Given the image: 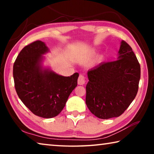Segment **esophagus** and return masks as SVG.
I'll list each match as a JSON object with an SVG mask.
<instances>
[{
	"mask_svg": "<svg viewBox=\"0 0 154 154\" xmlns=\"http://www.w3.org/2000/svg\"><path fill=\"white\" fill-rule=\"evenodd\" d=\"M78 85H83L85 83V77L83 75H80L77 81Z\"/></svg>",
	"mask_w": 154,
	"mask_h": 154,
	"instance_id": "34e87169",
	"label": "esophagus"
}]
</instances>
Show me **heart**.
Returning a JSON list of instances; mask_svg holds the SVG:
<instances>
[{
    "label": "heart",
    "mask_w": 154,
    "mask_h": 154,
    "mask_svg": "<svg viewBox=\"0 0 154 154\" xmlns=\"http://www.w3.org/2000/svg\"><path fill=\"white\" fill-rule=\"evenodd\" d=\"M92 54L94 53V51H92Z\"/></svg>",
    "instance_id": "obj_1"
}]
</instances>
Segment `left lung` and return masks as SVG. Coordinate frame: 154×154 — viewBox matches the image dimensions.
<instances>
[{
    "mask_svg": "<svg viewBox=\"0 0 154 154\" xmlns=\"http://www.w3.org/2000/svg\"><path fill=\"white\" fill-rule=\"evenodd\" d=\"M118 53V60L103 62L88 72L85 103L100 119L121 116L139 89L140 66L131 47L122 41Z\"/></svg>",
    "mask_w": 154,
    "mask_h": 154,
    "instance_id": "left-lung-1",
    "label": "left lung"
}]
</instances>
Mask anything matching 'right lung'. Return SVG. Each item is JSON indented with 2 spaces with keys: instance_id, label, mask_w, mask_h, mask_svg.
Returning <instances> with one entry per match:
<instances>
[{
  "instance_id": "obj_1",
  "label": "right lung",
  "mask_w": 154,
  "mask_h": 154,
  "mask_svg": "<svg viewBox=\"0 0 154 154\" xmlns=\"http://www.w3.org/2000/svg\"><path fill=\"white\" fill-rule=\"evenodd\" d=\"M49 51L45 44L36 41L25 46L14 64L13 75L18 96L36 116L51 118L60 113L69 95L77 85L79 73L64 77L43 69V54Z\"/></svg>"
}]
</instances>
